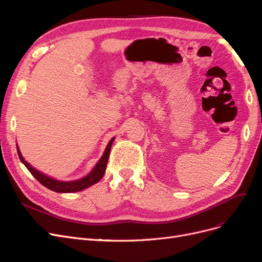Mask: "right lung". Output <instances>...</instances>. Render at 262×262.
<instances>
[{"label":"right lung","instance_id":"add662e5","mask_svg":"<svg viewBox=\"0 0 262 262\" xmlns=\"http://www.w3.org/2000/svg\"><path fill=\"white\" fill-rule=\"evenodd\" d=\"M114 140H115V138H113L108 142L103 156L100 158L98 163L95 164V167L92 169V171L87 176L80 178V180L72 181V182L56 181V180H54V178H51L50 176H47L46 174L37 171L35 168H33L31 166L29 162L24 160L18 146H17V150H18V155H19L20 160L23 162V164L27 168V170L31 172V174L41 185H43L45 187H47L48 189H50L52 191L58 192V193H71V192H77V191L84 190L102 180V177L106 171V166H107L109 154H110V148H112Z\"/></svg>","mask_w":262,"mask_h":262}]
</instances>
